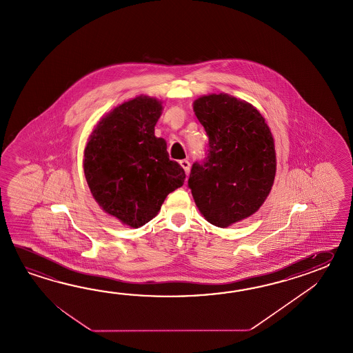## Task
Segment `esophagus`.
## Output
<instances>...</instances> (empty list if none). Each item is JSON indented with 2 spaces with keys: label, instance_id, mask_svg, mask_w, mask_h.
Listing matches in <instances>:
<instances>
[{
  "label": "esophagus",
  "instance_id": "34e87169",
  "mask_svg": "<svg viewBox=\"0 0 353 353\" xmlns=\"http://www.w3.org/2000/svg\"><path fill=\"white\" fill-rule=\"evenodd\" d=\"M180 166L184 169L185 174L189 175V172H190V163H189L188 160H180Z\"/></svg>",
  "mask_w": 353,
  "mask_h": 353
}]
</instances>
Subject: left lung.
I'll list each match as a JSON object with an SVG mask.
<instances>
[{"mask_svg": "<svg viewBox=\"0 0 353 353\" xmlns=\"http://www.w3.org/2000/svg\"><path fill=\"white\" fill-rule=\"evenodd\" d=\"M195 116L210 137L208 157L194 163L188 185L203 217L221 228L252 216L276 174L270 128L259 110L227 93L201 96Z\"/></svg>", "mask_w": 353, "mask_h": 353, "instance_id": "1", "label": "left lung"}]
</instances>
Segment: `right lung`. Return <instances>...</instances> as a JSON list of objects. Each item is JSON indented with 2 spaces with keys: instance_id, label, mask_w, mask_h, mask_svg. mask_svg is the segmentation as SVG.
<instances>
[{
  "instance_id": "right-lung-1",
  "label": "right lung",
  "mask_w": 353,
  "mask_h": 353,
  "mask_svg": "<svg viewBox=\"0 0 353 353\" xmlns=\"http://www.w3.org/2000/svg\"><path fill=\"white\" fill-rule=\"evenodd\" d=\"M163 102L137 96L114 107L92 131L83 170L90 193L107 214L139 228L155 217L169 193L184 184L183 168L155 136Z\"/></svg>"
}]
</instances>
